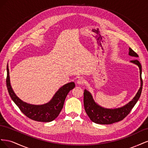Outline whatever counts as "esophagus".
Segmentation results:
<instances>
[{
	"instance_id": "obj_1",
	"label": "esophagus",
	"mask_w": 148,
	"mask_h": 148,
	"mask_svg": "<svg viewBox=\"0 0 148 148\" xmlns=\"http://www.w3.org/2000/svg\"><path fill=\"white\" fill-rule=\"evenodd\" d=\"M77 84H79V85H82V84H83L84 83H85V79L83 78H79L78 79L77 82Z\"/></svg>"
}]
</instances>
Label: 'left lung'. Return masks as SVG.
I'll return each mask as SVG.
<instances>
[{
	"instance_id": "8db88e82",
	"label": "left lung",
	"mask_w": 148,
	"mask_h": 148,
	"mask_svg": "<svg viewBox=\"0 0 148 148\" xmlns=\"http://www.w3.org/2000/svg\"><path fill=\"white\" fill-rule=\"evenodd\" d=\"M128 55L134 57H138L136 52L129 47ZM131 63L136 65L140 69V87L131 101H130L127 104L118 108L108 109L103 107L95 102L91 93L89 91L84 89V109L88 117L92 122L97 124L108 125L112 124L123 120L128 114L130 112L133 107L136 104L137 101L140 99L142 88L143 81L141 78L142 69L141 65L140 62L137 60H131Z\"/></svg>"
}]
</instances>
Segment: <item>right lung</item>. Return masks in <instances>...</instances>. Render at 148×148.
Listing matches in <instances>:
<instances>
[{"instance_id": "right-lung-1", "label": "right lung", "mask_w": 148, "mask_h": 148, "mask_svg": "<svg viewBox=\"0 0 148 148\" xmlns=\"http://www.w3.org/2000/svg\"><path fill=\"white\" fill-rule=\"evenodd\" d=\"M7 87L12 99L26 117L38 122H50L55 120L63 108L65 98L68 93L75 87L74 82L65 84L59 89L50 101L46 104L41 105L31 104L21 100L13 91L10 84L8 65L7 66Z\"/></svg>"}]
</instances>
